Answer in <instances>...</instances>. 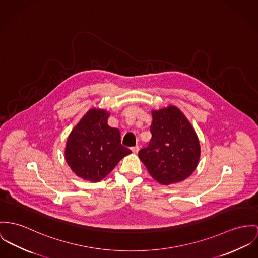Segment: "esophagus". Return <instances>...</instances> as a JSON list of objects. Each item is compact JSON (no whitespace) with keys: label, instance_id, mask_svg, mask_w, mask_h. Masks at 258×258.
<instances>
[{"label":"esophagus","instance_id":"34e87169","mask_svg":"<svg viewBox=\"0 0 258 258\" xmlns=\"http://www.w3.org/2000/svg\"><path fill=\"white\" fill-rule=\"evenodd\" d=\"M131 149H132V151H133V152H134V153H138V152H139V146H138V145H136V146H134V147H132V148H131Z\"/></svg>","mask_w":258,"mask_h":258}]
</instances>
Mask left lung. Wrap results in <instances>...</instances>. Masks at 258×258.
<instances>
[{
  "instance_id": "left-lung-1",
  "label": "left lung",
  "mask_w": 258,
  "mask_h": 258,
  "mask_svg": "<svg viewBox=\"0 0 258 258\" xmlns=\"http://www.w3.org/2000/svg\"><path fill=\"white\" fill-rule=\"evenodd\" d=\"M147 147L140 149L139 157L151 177L161 184H171L188 178L200 157L199 140L192 125L173 105L152 111Z\"/></svg>"
}]
</instances>
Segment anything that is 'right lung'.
<instances>
[{
	"label": "right lung",
	"mask_w": 258,
	"mask_h": 258,
	"mask_svg": "<svg viewBox=\"0 0 258 258\" xmlns=\"http://www.w3.org/2000/svg\"><path fill=\"white\" fill-rule=\"evenodd\" d=\"M109 116L105 110H89L68 138L64 158L73 172L83 179L99 181L132 153L121 145L119 130L108 124Z\"/></svg>",
	"instance_id": "obj_1"
}]
</instances>
